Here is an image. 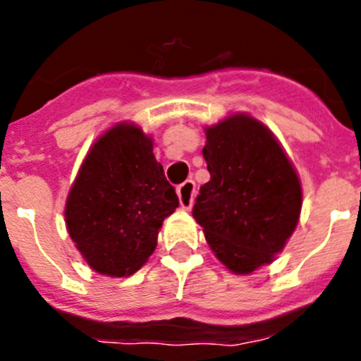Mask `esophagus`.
<instances>
[{"instance_id": "34e87169", "label": "esophagus", "mask_w": 361, "mask_h": 361, "mask_svg": "<svg viewBox=\"0 0 361 361\" xmlns=\"http://www.w3.org/2000/svg\"><path fill=\"white\" fill-rule=\"evenodd\" d=\"M178 199H180V206L183 209H190L194 206L195 199V183L192 180H187L178 187Z\"/></svg>"}]
</instances>
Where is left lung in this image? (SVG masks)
Listing matches in <instances>:
<instances>
[{"mask_svg": "<svg viewBox=\"0 0 361 361\" xmlns=\"http://www.w3.org/2000/svg\"><path fill=\"white\" fill-rule=\"evenodd\" d=\"M211 178L192 214L214 257L234 274L274 262L292 238L302 209V185L271 129L248 113L206 126Z\"/></svg>", "mask_w": 361, "mask_h": 361, "instance_id": "8db88e82", "label": "left lung"}]
</instances>
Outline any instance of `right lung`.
Masks as SVG:
<instances>
[{"label":"right lung","instance_id":"add662e5","mask_svg":"<svg viewBox=\"0 0 361 361\" xmlns=\"http://www.w3.org/2000/svg\"><path fill=\"white\" fill-rule=\"evenodd\" d=\"M178 195L154 155V140L133 122H118L90 147L64 207L66 228L90 269L130 276L157 246L162 221Z\"/></svg>","mask_w":361,"mask_h":361}]
</instances>
